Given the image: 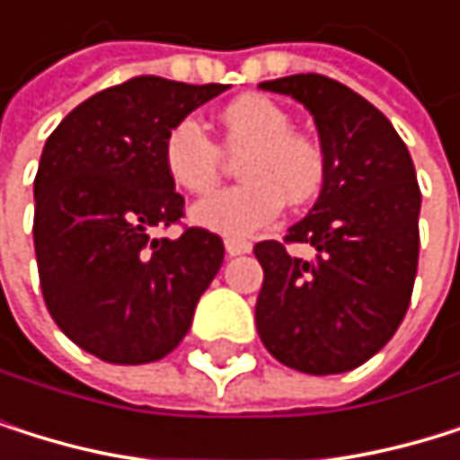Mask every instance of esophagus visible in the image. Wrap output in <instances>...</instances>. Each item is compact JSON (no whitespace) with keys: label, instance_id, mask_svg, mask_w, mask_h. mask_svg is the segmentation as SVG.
Instances as JSON below:
<instances>
[{"label":"esophagus","instance_id":"esophagus-1","mask_svg":"<svg viewBox=\"0 0 460 460\" xmlns=\"http://www.w3.org/2000/svg\"><path fill=\"white\" fill-rule=\"evenodd\" d=\"M225 249H227L230 258H235V255H246V252L252 249V243L249 241H238V238H227L225 241Z\"/></svg>","mask_w":460,"mask_h":460}]
</instances>
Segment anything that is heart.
<instances>
[{
    "instance_id": "b5f03b06",
    "label": "heart",
    "mask_w": 460,
    "mask_h": 460,
    "mask_svg": "<svg viewBox=\"0 0 460 460\" xmlns=\"http://www.w3.org/2000/svg\"><path fill=\"white\" fill-rule=\"evenodd\" d=\"M222 147L241 153L238 178L243 183L199 199L191 219L227 238H249L277 219L282 202L305 205L323 186L321 147L293 134L288 111L263 95H241L222 114ZM222 147L194 118H181L164 137L162 158L175 186L202 194L217 186Z\"/></svg>"
}]
</instances>
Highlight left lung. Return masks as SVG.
<instances>
[{
  "instance_id": "obj_1",
  "label": "left lung",
  "mask_w": 460,
  "mask_h": 460,
  "mask_svg": "<svg viewBox=\"0 0 460 460\" xmlns=\"http://www.w3.org/2000/svg\"><path fill=\"white\" fill-rule=\"evenodd\" d=\"M315 120L323 186L285 243H310L313 261L279 241H261L263 288L255 305L269 354L302 373H346L398 332L417 277L420 186L411 155L384 114L359 93L321 74L263 82Z\"/></svg>"
}]
</instances>
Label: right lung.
<instances>
[{
  "label": "right lung",
  "instance_id": "obj_1",
  "mask_svg": "<svg viewBox=\"0 0 460 460\" xmlns=\"http://www.w3.org/2000/svg\"><path fill=\"white\" fill-rule=\"evenodd\" d=\"M227 84L137 76L79 103L46 139L35 175V258L54 323L111 365L167 357L225 261L217 233L186 227L164 170L167 131Z\"/></svg>",
  "mask_w": 460,
  "mask_h": 460
}]
</instances>
